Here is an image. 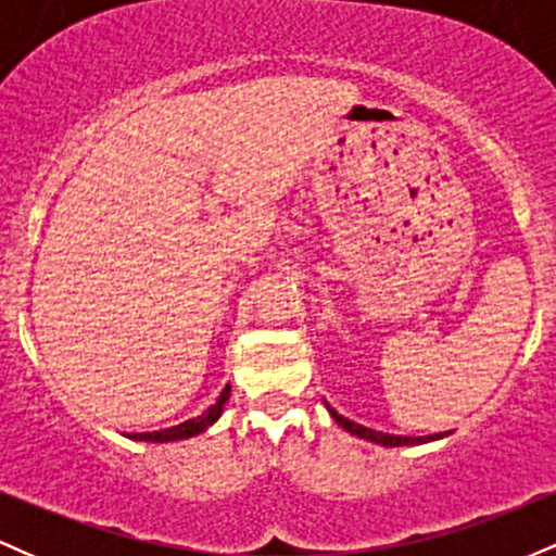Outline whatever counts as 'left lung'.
Returning a JSON list of instances; mask_svg holds the SVG:
<instances>
[{"instance_id": "obj_1", "label": "left lung", "mask_w": 556, "mask_h": 556, "mask_svg": "<svg viewBox=\"0 0 556 556\" xmlns=\"http://www.w3.org/2000/svg\"><path fill=\"white\" fill-rule=\"evenodd\" d=\"M329 407V405H327ZM331 418L337 420V424L342 426L348 433H355L358 439H366V442H374V444H381V446H413V444H426V442H433V439H442L446 437L450 431L444 433H431V437H397V433H384V431H374V429H366V426L361 424H353V420L342 418L340 413L334 410V407H329Z\"/></svg>"}]
</instances>
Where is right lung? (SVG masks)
Instances as JSON below:
<instances>
[{
    "instance_id": "obj_1",
    "label": "right lung",
    "mask_w": 556,
    "mask_h": 556,
    "mask_svg": "<svg viewBox=\"0 0 556 556\" xmlns=\"http://www.w3.org/2000/svg\"><path fill=\"white\" fill-rule=\"evenodd\" d=\"M229 389H232L229 384L222 389L219 400H216L208 410H203L201 416L185 420V424L172 426V429L151 431V433H132L130 439H138V442H180V439H190V437H195V433H203L208 426H214L216 420H219L222 410H225V402L229 400Z\"/></svg>"
}]
</instances>
